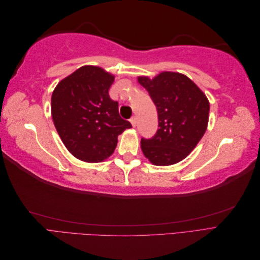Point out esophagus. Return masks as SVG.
I'll return each mask as SVG.
<instances>
[{"label": "esophagus", "mask_w": 260, "mask_h": 260, "mask_svg": "<svg viewBox=\"0 0 260 260\" xmlns=\"http://www.w3.org/2000/svg\"><path fill=\"white\" fill-rule=\"evenodd\" d=\"M130 122L132 123L133 127H137V123H138V119H137V117H132L131 119H130Z\"/></svg>", "instance_id": "1"}]
</instances>
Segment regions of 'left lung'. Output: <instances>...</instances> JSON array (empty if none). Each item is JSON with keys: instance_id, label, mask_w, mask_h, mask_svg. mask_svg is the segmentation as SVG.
<instances>
[{"instance_id": "left-lung-1", "label": "left lung", "mask_w": 260, "mask_h": 260, "mask_svg": "<svg viewBox=\"0 0 260 260\" xmlns=\"http://www.w3.org/2000/svg\"><path fill=\"white\" fill-rule=\"evenodd\" d=\"M158 114V130L151 139L141 140L146 158L156 166L174 165L190 154L208 124L209 102L186 76L164 72L153 79L139 77Z\"/></svg>"}]
</instances>
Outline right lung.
<instances>
[{"instance_id":"add662e5","label":"right lung","mask_w":260,"mask_h":260,"mask_svg":"<svg viewBox=\"0 0 260 260\" xmlns=\"http://www.w3.org/2000/svg\"><path fill=\"white\" fill-rule=\"evenodd\" d=\"M115 77L98 66H82L62 79L51 100L52 118L58 135L76 158L101 162L111 156L118 136L131 128L109 98Z\"/></svg>"}]
</instances>
